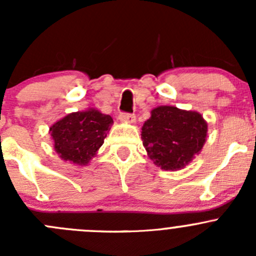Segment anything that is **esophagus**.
Instances as JSON below:
<instances>
[{
	"instance_id": "1",
	"label": "esophagus",
	"mask_w": 256,
	"mask_h": 256,
	"mask_svg": "<svg viewBox=\"0 0 256 256\" xmlns=\"http://www.w3.org/2000/svg\"><path fill=\"white\" fill-rule=\"evenodd\" d=\"M118 118H120L121 121H125V122H135L136 120V116L134 115V114H128V112H120V115H118Z\"/></svg>"
}]
</instances>
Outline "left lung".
Returning <instances> with one entry per match:
<instances>
[{
    "label": "left lung",
    "mask_w": 256,
    "mask_h": 256,
    "mask_svg": "<svg viewBox=\"0 0 256 256\" xmlns=\"http://www.w3.org/2000/svg\"><path fill=\"white\" fill-rule=\"evenodd\" d=\"M207 130V122L200 114L174 106H158L144 121L141 138L154 164L176 171L200 154Z\"/></svg>",
    "instance_id": "obj_1"
}]
</instances>
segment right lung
Returning a JSON list of instances; mask_svg holds the SVG:
<instances>
[{
  "label": "right lung",
  "instance_id": "1",
  "mask_svg": "<svg viewBox=\"0 0 256 256\" xmlns=\"http://www.w3.org/2000/svg\"><path fill=\"white\" fill-rule=\"evenodd\" d=\"M112 122V116L95 109L69 114L50 128L54 148L64 161L86 164L104 144Z\"/></svg>",
  "mask_w": 256,
  "mask_h": 256
}]
</instances>
